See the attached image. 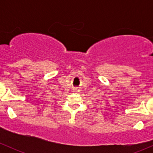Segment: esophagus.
I'll return each instance as SVG.
<instances>
[{
  "label": "esophagus",
  "instance_id": "esophagus-1",
  "mask_svg": "<svg viewBox=\"0 0 153 153\" xmlns=\"http://www.w3.org/2000/svg\"><path fill=\"white\" fill-rule=\"evenodd\" d=\"M78 91H79V90H78V88H74V89H73V92H78Z\"/></svg>",
  "mask_w": 153,
  "mask_h": 153
}]
</instances>
